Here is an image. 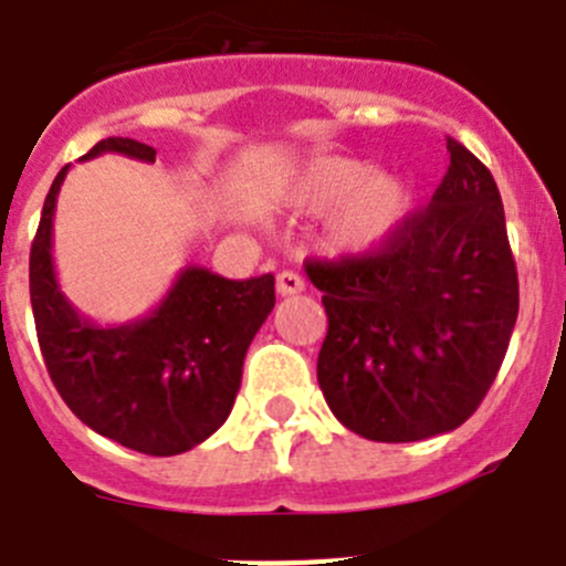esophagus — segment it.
I'll list each match as a JSON object with an SVG mask.
<instances>
[{
	"label": "esophagus",
	"instance_id": "obj_1",
	"mask_svg": "<svg viewBox=\"0 0 566 566\" xmlns=\"http://www.w3.org/2000/svg\"><path fill=\"white\" fill-rule=\"evenodd\" d=\"M305 289V280L300 277L297 272H280L277 274V294L280 297H292V294H300Z\"/></svg>",
	"mask_w": 566,
	"mask_h": 566
}]
</instances>
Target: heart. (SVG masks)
I'll use <instances>...</instances> for the list:
<instances>
[{
    "label": "heart",
    "instance_id": "heart-1",
    "mask_svg": "<svg viewBox=\"0 0 566 566\" xmlns=\"http://www.w3.org/2000/svg\"><path fill=\"white\" fill-rule=\"evenodd\" d=\"M292 201L300 210L325 212L331 247L339 252H373L392 238L407 219L412 193L390 170H373L361 159L317 157L294 179Z\"/></svg>",
    "mask_w": 566,
    "mask_h": 566
}]
</instances>
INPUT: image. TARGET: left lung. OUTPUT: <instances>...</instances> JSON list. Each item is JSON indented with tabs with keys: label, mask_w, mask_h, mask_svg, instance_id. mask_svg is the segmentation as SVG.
Masks as SVG:
<instances>
[{
	"label": "left lung",
	"mask_w": 566,
	"mask_h": 566,
	"mask_svg": "<svg viewBox=\"0 0 566 566\" xmlns=\"http://www.w3.org/2000/svg\"><path fill=\"white\" fill-rule=\"evenodd\" d=\"M449 170L423 210L367 255L305 261L328 334L317 381L350 432L381 443L465 423L494 385L520 314L500 190L446 139Z\"/></svg>",
	"instance_id": "left-lung-1"
}]
</instances>
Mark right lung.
Listing matches in <instances>:
<instances>
[{
	"label": "right lung",
	"instance_id": "1",
	"mask_svg": "<svg viewBox=\"0 0 566 566\" xmlns=\"http://www.w3.org/2000/svg\"><path fill=\"white\" fill-rule=\"evenodd\" d=\"M114 151L154 163L151 145L108 137L83 159ZM66 168L44 199L30 247V303L41 356L66 407L90 429L134 452L170 458L227 421L249 342L274 308V277L227 280L210 269L179 272L168 297L137 323L101 328L61 294L53 216Z\"/></svg>",
	"mask_w": 566,
	"mask_h": 566
}]
</instances>
